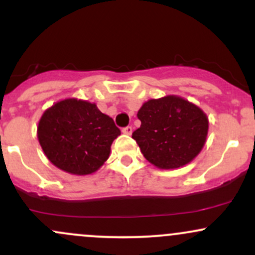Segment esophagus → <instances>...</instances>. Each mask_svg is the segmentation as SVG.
<instances>
[{
    "label": "esophagus",
    "instance_id": "34e87169",
    "mask_svg": "<svg viewBox=\"0 0 255 255\" xmlns=\"http://www.w3.org/2000/svg\"><path fill=\"white\" fill-rule=\"evenodd\" d=\"M123 133H125V135H131L132 133V128L131 127H127L123 128Z\"/></svg>",
    "mask_w": 255,
    "mask_h": 255
}]
</instances>
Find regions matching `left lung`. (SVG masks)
<instances>
[{
    "mask_svg": "<svg viewBox=\"0 0 255 255\" xmlns=\"http://www.w3.org/2000/svg\"><path fill=\"white\" fill-rule=\"evenodd\" d=\"M141 127L133 131L142 154L159 169L191 163L207 141L209 120L198 106L180 96L148 100L137 112Z\"/></svg>",
    "mask_w": 255,
    "mask_h": 255,
    "instance_id": "8db88e82",
    "label": "left lung"
}]
</instances>
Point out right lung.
Segmentation results:
<instances>
[{
	"mask_svg": "<svg viewBox=\"0 0 255 255\" xmlns=\"http://www.w3.org/2000/svg\"><path fill=\"white\" fill-rule=\"evenodd\" d=\"M119 135L111 117L95 103L78 98L54 103L43 112L37 127V138L48 160L73 175L97 171Z\"/></svg>",
	"mask_w": 255,
	"mask_h": 255,
	"instance_id": "obj_1",
	"label": "right lung"
}]
</instances>
